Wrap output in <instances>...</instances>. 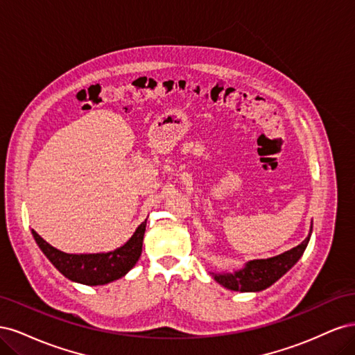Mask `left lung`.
<instances>
[{
  "label": "left lung",
  "mask_w": 355,
  "mask_h": 355,
  "mask_svg": "<svg viewBox=\"0 0 355 355\" xmlns=\"http://www.w3.org/2000/svg\"><path fill=\"white\" fill-rule=\"evenodd\" d=\"M311 232L292 250L270 257V259L250 261L243 270L234 274H214V280L223 287L235 290V292H261V290L274 284L278 278H282L300 259L309 243Z\"/></svg>",
  "instance_id": "obj_1"
}]
</instances>
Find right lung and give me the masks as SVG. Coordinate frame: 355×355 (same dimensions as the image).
<instances>
[{"mask_svg":"<svg viewBox=\"0 0 355 355\" xmlns=\"http://www.w3.org/2000/svg\"><path fill=\"white\" fill-rule=\"evenodd\" d=\"M146 220L139 225L133 237L123 247L110 253L69 254L63 253L32 230V235L49 261L69 280L87 286H101L124 277L136 265L142 253Z\"/></svg>","mask_w":355,"mask_h":355,"instance_id":"right-lung-1","label":"right lung"}]
</instances>
